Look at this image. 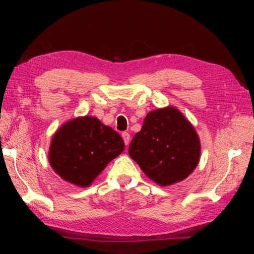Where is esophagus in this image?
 <instances>
[{
  "instance_id": "esophagus-1",
  "label": "esophagus",
  "mask_w": 254,
  "mask_h": 254,
  "mask_svg": "<svg viewBox=\"0 0 254 254\" xmlns=\"http://www.w3.org/2000/svg\"><path fill=\"white\" fill-rule=\"evenodd\" d=\"M122 137H123L124 143H126V145H127L128 143H130V134H128L127 132H123L122 133Z\"/></svg>"
}]
</instances>
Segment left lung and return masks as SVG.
Wrapping results in <instances>:
<instances>
[{"mask_svg":"<svg viewBox=\"0 0 254 254\" xmlns=\"http://www.w3.org/2000/svg\"><path fill=\"white\" fill-rule=\"evenodd\" d=\"M199 153L195 128L174 107L150 112L128 147L130 157L161 186L188 177L199 161Z\"/></svg>","mask_w":254,"mask_h":254,"instance_id":"obj_1","label":"left lung"}]
</instances>
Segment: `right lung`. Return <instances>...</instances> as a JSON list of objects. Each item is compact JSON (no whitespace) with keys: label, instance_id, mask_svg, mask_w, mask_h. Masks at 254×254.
Returning a JSON list of instances; mask_svg holds the SVG:
<instances>
[{"label":"right lung","instance_id":"add662e5","mask_svg":"<svg viewBox=\"0 0 254 254\" xmlns=\"http://www.w3.org/2000/svg\"><path fill=\"white\" fill-rule=\"evenodd\" d=\"M123 150L124 141L113 128L96 118H77L56 132L49 162L63 179L87 187Z\"/></svg>","mask_w":254,"mask_h":254}]
</instances>
